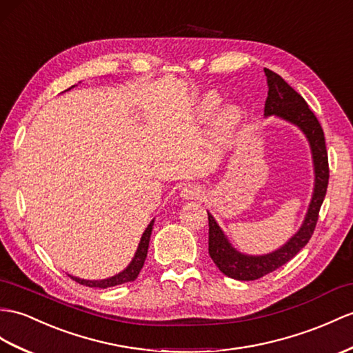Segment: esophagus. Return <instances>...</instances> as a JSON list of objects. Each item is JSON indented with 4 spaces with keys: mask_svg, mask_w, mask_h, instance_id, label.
Segmentation results:
<instances>
[{
    "mask_svg": "<svg viewBox=\"0 0 353 353\" xmlns=\"http://www.w3.org/2000/svg\"><path fill=\"white\" fill-rule=\"evenodd\" d=\"M179 194H181L183 199H199V197L202 196V190L199 185L188 184V185L183 187V190Z\"/></svg>",
    "mask_w": 353,
    "mask_h": 353,
    "instance_id": "34e87169",
    "label": "esophagus"
}]
</instances>
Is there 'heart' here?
I'll return each mask as SVG.
<instances>
[{
  "label": "heart",
  "instance_id": "1",
  "mask_svg": "<svg viewBox=\"0 0 353 353\" xmlns=\"http://www.w3.org/2000/svg\"><path fill=\"white\" fill-rule=\"evenodd\" d=\"M220 105V97L216 94H206L202 97L199 106H197V114L202 119H210L211 115L216 112V109ZM243 119V114L236 106H228L219 112L216 117V121H214V133L219 137L220 141H226L228 137L232 136L236 130Z\"/></svg>",
  "mask_w": 353,
  "mask_h": 353
}]
</instances>
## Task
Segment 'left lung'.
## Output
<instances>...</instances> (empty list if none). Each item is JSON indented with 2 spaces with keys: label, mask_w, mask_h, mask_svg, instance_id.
I'll use <instances>...</instances> for the list:
<instances>
[{
  "label": "left lung",
  "mask_w": 353,
  "mask_h": 353,
  "mask_svg": "<svg viewBox=\"0 0 353 353\" xmlns=\"http://www.w3.org/2000/svg\"><path fill=\"white\" fill-rule=\"evenodd\" d=\"M263 70L266 74V83H268V97H266L265 101L263 115H276L296 125L305 134L313 156L314 188L305 219L299 230L285 245L268 254L252 256L238 252L236 248L232 247L225 232L220 229L217 221L208 212V252L211 259L225 276L243 281L257 280L266 276V274L276 271L307 245L314 232L317 219H319V211L325 199L326 187H328L330 179L328 152H326L325 136L322 125L317 121L316 115L308 108L305 100L281 76L274 73L270 68H263Z\"/></svg>",
  "instance_id": "left-lung-1"
}]
</instances>
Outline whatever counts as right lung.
<instances>
[{
    "label": "right lung",
    "instance_id": "1",
    "mask_svg": "<svg viewBox=\"0 0 353 353\" xmlns=\"http://www.w3.org/2000/svg\"><path fill=\"white\" fill-rule=\"evenodd\" d=\"M68 90H70V88H68ZM152 226H154V220L150 223L148 228L145 229V232L142 234L141 243H139V245H137V250H136V253H134V257L132 259V262L128 263V266H127V268H125L124 271L117 274V276L105 279V280H83V279L73 277V276H68V277H72L74 281L79 283V285L88 286V288H100V289L118 286V285H123V283H128V281L136 280L137 276H139L141 270H142L145 259H147V253H148V245H150V238H151Z\"/></svg>",
    "mask_w": 353,
    "mask_h": 353
}]
</instances>
